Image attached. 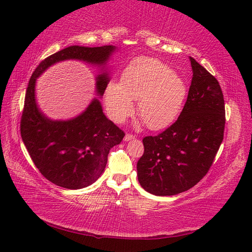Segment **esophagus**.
I'll return each mask as SVG.
<instances>
[{
    "mask_svg": "<svg viewBox=\"0 0 252 252\" xmlns=\"http://www.w3.org/2000/svg\"><path fill=\"white\" fill-rule=\"evenodd\" d=\"M133 138H135V136H134V135H132V134H126V135L125 136V141H126V142H129V141L133 140Z\"/></svg>",
    "mask_w": 252,
    "mask_h": 252,
    "instance_id": "1",
    "label": "esophagus"
}]
</instances>
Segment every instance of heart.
<instances>
[{
  "label": "heart",
  "instance_id": "heart-1",
  "mask_svg": "<svg viewBox=\"0 0 252 252\" xmlns=\"http://www.w3.org/2000/svg\"><path fill=\"white\" fill-rule=\"evenodd\" d=\"M187 85L179 74L156 58L138 57L122 72L121 82H110L104 98L109 117L122 123L137 99V114L152 130H161L175 121L183 108Z\"/></svg>",
  "mask_w": 252,
  "mask_h": 252
}]
</instances>
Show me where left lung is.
Here are the masks:
<instances>
[{"mask_svg":"<svg viewBox=\"0 0 252 252\" xmlns=\"http://www.w3.org/2000/svg\"><path fill=\"white\" fill-rule=\"evenodd\" d=\"M189 96L179 119L157 136L144 137L137 178L146 191L172 196L195 186L210 169L225 126L223 93L218 80L189 57Z\"/></svg>","mask_w":252,"mask_h":252,"instance_id":"left-lung-1","label":"left lung"}]
</instances>
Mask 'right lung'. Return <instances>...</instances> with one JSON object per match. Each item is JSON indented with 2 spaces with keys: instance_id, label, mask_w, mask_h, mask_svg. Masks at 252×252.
I'll list each match as a JSON object with an SVG mask.
<instances>
[{
  "instance_id": "right-lung-1",
  "label": "right lung",
  "mask_w": 252,
  "mask_h": 252,
  "mask_svg": "<svg viewBox=\"0 0 252 252\" xmlns=\"http://www.w3.org/2000/svg\"><path fill=\"white\" fill-rule=\"evenodd\" d=\"M117 51L115 45H72L45 58L32 73L20 122L21 138L35 167L55 185L80 189L93 184L104 172L110 149L125 137L123 131L105 116L98 98H101L110 81L107 65ZM70 59L99 68L95 77L98 97L71 120H51L36 103V79L51 65Z\"/></svg>"
}]
</instances>
